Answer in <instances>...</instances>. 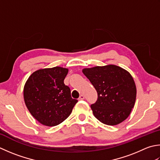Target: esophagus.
I'll return each instance as SVG.
<instances>
[{
	"mask_svg": "<svg viewBox=\"0 0 160 160\" xmlns=\"http://www.w3.org/2000/svg\"><path fill=\"white\" fill-rule=\"evenodd\" d=\"M79 101H82V100H84V95H80V97H79Z\"/></svg>",
	"mask_w": 160,
	"mask_h": 160,
	"instance_id": "obj_1",
	"label": "esophagus"
}]
</instances>
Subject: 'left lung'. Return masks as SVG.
<instances>
[{
	"label": "left lung",
	"mask_w": 160,
	"mask_h": 160,
	"mask_svg": "<svg viewBox=\"0 0 160 160\" xmlns=\"http://www.w3.org/2000/svg\"><path fill=\"white\" fill-rule=\"evenodd\" d=\"M84 73L98 93L91 105L94 117L101 123L116 126L129 117L136 101L137 88L131 74L114 64L85 68Z\"/></svg>",
	"instance_id": "obj_1"
}]
</instances>
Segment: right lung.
<instances>
[{"label":"right lung","mask_w":160,"mask_h":160,"mask_svg":"<svg viewBox=\"0 0 160 160\" xmlns=\"http://www.w3.org/2000/svg\"><path fill=\"white\" fill-rule=\"evenodd\" d=\"M67 68H40L30 75L23 88V98L30 113L43 126H55L68 117L78 100L71 98L64 80Z\"/></svg>","instance_id":"right-lung-1"}]
</instances>
